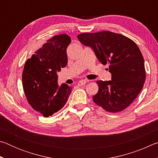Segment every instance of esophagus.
Masks as SVG:
<instances>
[{
	"label": "esophagus",
	"instance_id": "obj_1",
	"mask_svg": "<svg viewBox=\"0 0 158 158\" xmlns=\"http://www.w3.org/2000/svg\"><path fill=\"white\" fill-rule=\"evenodd\" d=\"M85 84H86V81H85V80H81V81H79L78 82V84H77V85H78L79 86H81V85H84Z\"/></svg>",
	"mask_w": 158,
	"mask_h": 158
}]
</instances>
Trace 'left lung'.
<instances>
[{
    "label": "left lung",
    "mask_w": 158,
    "mask_h": 158,
    "mask_svg": "<svg viewBox=\"0 0 158 158\" xmlns=\"http://www.w3.org/2000/svg\"><path fill=\"white\" fill-rule=\"evenodd\" d=\"M77 37L92 48L103 65L108 64L111 74V81H96L99 89L93 102L110 113L124 110L137 97L146 79L143 58L137 45L111 31L81 33Z\"/></svg>",
    "instance_id": "8db88e82"
}]
</instances>
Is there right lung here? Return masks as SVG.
Listing matches in <instances>:
<instances>
[{
	"instance_id": "obj_1",
	"label": "right lung",
	"mask_w": 158,
	"mask_h": 158,
	"mask_svg": "<svg viewBox=\"0 0 158 158\" xmlns=\"http://www.w3.org/2000/svg\"><path fill=\"white\" fill-rule=\"evenodd\" d=\"M70 42L66 34L52 37L24 65L23 92L31 107L44 117L60 110L72 92V87L65 84L58 86L57 83V72L68 63L66 49Z\"/></svg>"
}]
</instances>
